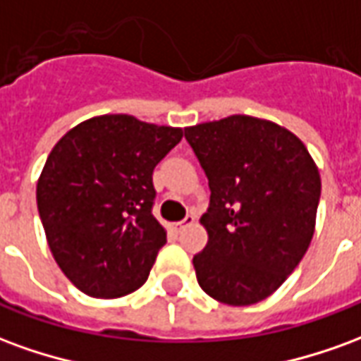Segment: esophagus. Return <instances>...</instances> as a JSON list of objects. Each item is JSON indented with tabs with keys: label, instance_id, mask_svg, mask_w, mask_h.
Returning <instances> with one entry per match:
<instances>
[{
	"label": "esophagus",
	"instance_id": "esophagus-1",
	"mask_svg": "<svg viewBox=\"0 0 361 361\" xmlns=\"http://www.w3.org/2000/svg\"><path fill=\"white\" fill-rule=\"evenodd\" d=\"M193 222H195V214H188V216L183 220H180V222H173L172 230L173 232H181L183 228H188L189 224H193Z\"/></svg>",
	"mask_w": 361,
	"mask_h": 361
}]
</instances>
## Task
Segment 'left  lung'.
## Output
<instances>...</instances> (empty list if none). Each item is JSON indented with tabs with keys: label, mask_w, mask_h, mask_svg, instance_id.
I'll return each mask as SVG.
<instances>
[{
	"label": "left lung",
	"mask_w": 361,
	"mask_h": 361,
	"mask_svg": "<svg viewBox=\"0 0 361 361\" xmlns=\"http://www.w3.org/2000/svg\"><path fill=\"white\" fill-rule=\"evenodd\" d=\"M207 173L209 242L197 282L228 305L265 300L302 261L315 232L321 178L298 137L269 119L228 116L185 127Z\"/></svg>",
	"instance_id": "1"
}]
</instances>
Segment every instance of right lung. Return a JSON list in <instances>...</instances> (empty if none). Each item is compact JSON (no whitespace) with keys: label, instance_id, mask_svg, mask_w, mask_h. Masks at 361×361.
<instances>
[{"label":"right lung","instance_id":"add662e5","mask_svg":"<svg viewBox=\"0 0 361 361\" xmlns=\"http://www.w3.org/2000/svg\"><path fill=\"white\" fill-rule=\"evenodd\" d=\"M183 129L106 114L69 129L51 149L36 203L51 255L67 279L92 298L141 288L166 243L152 214L157 164Z\"/></svg>","mask_w":361,"mask_h":361}]
</instances>
